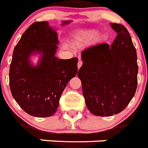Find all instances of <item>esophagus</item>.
<instances>
[{
	"label": "esophagus",
	"instance_id": "1",
	"mask_svg": "<svg viewBox=\"0 0 148 148\" xmlns=\"http://www.w3.org/2000/svg\"><path fill=\"white\" fill-rule=\"evenodd\" d=\"M82 64H83V62H82V61L81 60V58H79L78 62V69H79V68L82 66Z\"/></svg>",
	"mask_w": 148,
	"mask_h": 148
}]
</instances>
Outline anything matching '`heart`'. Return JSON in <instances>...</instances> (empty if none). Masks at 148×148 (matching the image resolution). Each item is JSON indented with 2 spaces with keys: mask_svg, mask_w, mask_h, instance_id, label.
<instances>
[{
  "mask_svg": "<svg viewBox=\"0 0 148 148\" xmlns=\"http://www.w3.org/2000/svg\"><path fill=\"white\" fill-rule=\"evenodd\" d=\"M99 30L95 29H91L87 30H80V31H78V32L75 33V38L78 41H82V40L95 38L99 35Z\"/></svg>",
  "mask_w": 148,
  "mask_h": 148,
  "instance_id": "b5f03b06",
  "label": "heart"
}]
</instances>
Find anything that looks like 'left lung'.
<instances>
[{
    "label": "left lung",
    "mask_w": 148,
    "mask_h": 148,
    "mask_svg": "<svg viewBox=\"0 0 148 148\" xmlns=\"http://www.w3.org/2000/svg\"><path fill=\"white\" fill-rule=\"evenodd\" d=\"M117 32L113 44L103 43L82 53L78 72L87 108L93 115L110 116L126 108L137 87V55L125 26L110 23Z\"/></svg>",
    "instance_id": "obj_1"
}]
</instances>
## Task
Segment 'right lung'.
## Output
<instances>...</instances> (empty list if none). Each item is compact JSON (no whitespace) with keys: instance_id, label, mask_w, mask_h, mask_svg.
I'll list each match as a JSON object with an SVG mask.
<instances>
[{"instance_id":"right-lung-1","label":"right lung","mask_w":148,"mask_h":148,"mask_svg":"<svg viewBox=\"0 0 148 148\" xmlns=\"http://www.w3.org/2000/svg\"><path fill=\"white\" fill-rule=\"evenodd\" d=\"M70 21H63L62 25ZM58 35L47 21L35 22L15 46L10 68L12 95L26 113L35 117L53 116L69 81L78 72V58L58 59ZM40 54L37 65L30 57Z\"/></svg>"}]
</instances>
